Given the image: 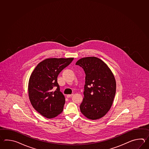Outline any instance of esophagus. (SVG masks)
I'll use <instances>...</instances> for the list:
<instances>
[{
	"label": "esophagus",
	"instance_id": "obj_1",
	"mask_svg": "<svg viewBox=\"0 0 149 149\" xmlns=\"http://www.w3.org/2000/svg\"><path fill=\"white\" fill-rule=\"evenodd\" d=\"M73 95V94H69V95H67V97H68V98H69V97H72Z\"/></svg>",
	"mask_w": 149,
	"mask_h": 149
}]
</instances>
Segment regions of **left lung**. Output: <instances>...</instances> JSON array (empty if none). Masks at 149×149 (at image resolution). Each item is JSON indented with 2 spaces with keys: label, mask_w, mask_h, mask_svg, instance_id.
<instances>
[{
  "label": "left lung",
  "mask_w": 149,
  "mask_h": 149,
  "mask_svg": "<svg viewBox=\"0 0 149 149\" xmlns=\"http://www.w3.org/2000/svg\"><path fill=\"white\" fill-rule=\"evenodd\" d=\"M76 64L82 67L86 74L80 111L89 119H100L107 113L113 103L116 91L114 75L108 65L97 57H84Z\"/></svg>",
  "instance_id": "left-lung-1"
}]
</instances>
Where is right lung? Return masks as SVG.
<instances>
[{
	"mask_svg": "<svg viewBox=\"0 0 149 149\" xmlns=\"http://www.w3.org/2000/svg\"><path fill=\"white\" fill-rule=\"evenodd\" d=\"M73 58H49L41 61L31 73L28 84L29 97L32 107L48 119L62 113L65 97L60 92L57 77Z\"/></svg>",
	"mask_w": 149,
	"mask_h": 149,
	"instance_id": "obj_1",
	"label": "right lung"
}]
</instances>
